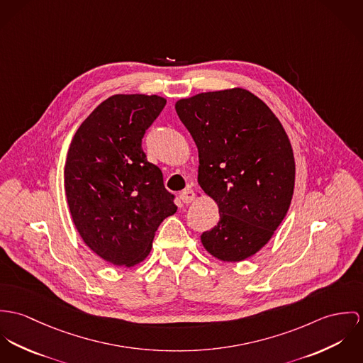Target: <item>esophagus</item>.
I'll use <instances>...</instances> for the list:
<instances>
[{
    "label": "esophagus",
    "instance_id": "obj_1",
    "mask_svg": "<svg viewBox=\"0 0 363 363\" xmlns=\"http://www.w3.org/2000/svg\"><path fill=\"white\" fill-rule=\"evenodd\" d=\"M179 198L184 203H191V201H195V192L191 188H186L179 194Z\"/></svg>",
    "mask_w": 363,
    "mask_h": 363
}]
</instances>
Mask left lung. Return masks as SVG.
Here are the masks:
<instances>
[{"mask_svg":"<svg viewBox=\"0 0 363 363\" xmlns=\"http://www.w3.org/2000/svg\"><path fill=\"white\" fill-rule=\"evenodd\" d=\"M175 110L198 146V182L220 211L201 243L220 260H245L270 241L292 199L295 162L281 122L240 87L182 99Z\"/></svg>","mask_w":363,"mask_h":363,"instance_id":"1","label":"left lung"}]
</instances>
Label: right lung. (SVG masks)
Wrapping results in <instances>:
<instances>
[{"instance_id": "right-lung-1", "label": "right lung", "mask_w": 363, "mask_h": 363, "mask_svg": "<svg viewBox=\"0 0 363 363\" xmlns=\"http://www.w3.org/2000/svg\"><path fill=\"white\" fill-rule=\"evenodd\" d=\"M165 103L160 96H111L82 122L68 150L64 175L74 224L116 266L142 262L162 220L177 211L162 169L142 149Z\"/></svg>"}]
</instances>
